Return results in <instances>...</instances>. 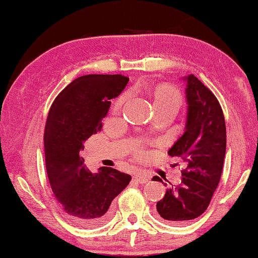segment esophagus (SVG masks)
Instances as JSON below:
<instances>
[{
	"label": "esophagus",
	"instance_id": "1",
	"mask_svg": "<svg viewBox=\"0 0 258 258\" xmlns=\"http://www.w3.org/2000/svg\"><path fill=\"white\" fill-rule=\"evenodd\" d=\"M134 179L135 181H137L138 183H146V182H149L150 180V176L146 175L145 173H142V172H136L134 174Z\"/></svg>",
	"mask_w": 258,
	"mask_h": 258
}]
</instances>
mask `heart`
Masks as SVG:
<instances>
[{"label": "heart", "mask_w": 258, "mask_h": 258, "mask_svg": "<svg viewBox=\"0 0 258 258\" xmlns=\"http://www.w3.org/2000/svg\"><path fill=\"white\" fill-rule=\"evenodd\" d=\"M153 106L156 112H174L180 108L182 104V97L175 86L170 84H159L154 88L153 92ZM124 101V96H122L114 102L113 105V112L117 113L121 109V106ZM135 152L138 156L144 153L142 145L138 144L135 149Z\"/></svg>", "instance_id": "heart-1"}]
</instances>
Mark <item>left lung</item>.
I'll use <instances>...</instances> for the list:
<instances>
[{"mask_svg": "<svg viewBox=\"0 0 258 258\" xmlns=\"http://www.w3.org/2000/svg\"><path fill=\"white\" fill-rule=\"evenodd\" d=\"M182 79L188 105L184 133L168 154L181 158L185 168L181 183L166 190L157 203L158 215L173 224L187 223L208 209L220 181L226 153V124L219 101L194 75Z\"/></svg>", "mask_w": 258, "mask_h": 258, "instance_id": "obj_1", "label": "left lung"}]
</instances>
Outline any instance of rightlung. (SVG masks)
<instances>
[{
    "label": "right lung",
    "instance_id": "obj_1",
    "mask_svg": "<svg viewBox=\"0 0 258 258\" xmlns=\"http://www.w3.org/2000/svg\"><path fill=\"white\" fill-rule=\"evenodd\" d=\"M128 82L122 75L78 77L56 97L47 117L43 143L51 190L69 219L84 227L108 219L113 200L132 180L112 167L90 172L79 154L84 143L101 132L110 99L120 96Z\"/></svg>",
    "mask_w": 258,
    "mask_h": 258
}]
</instances>
